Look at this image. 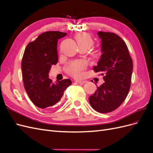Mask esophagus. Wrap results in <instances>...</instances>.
Instances as JSON below:
<instances>
[{"label":"esophagus","instance_id":"esophagus-1","mask_svg":"<svg viewBox=\"0 0 153 153\" xmlns=\"http://www.w3.org/2000/svg\"><path fill=\"white\" fill-rule=\"evenodd\" d=\"M76 82L78 83V84L80 85H83L84 84H85V83H86L87 81L86 80H76Z\"/></svg>","mask_w":153,"mask_h":153}]
</instances>
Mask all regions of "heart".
<instances>
[{
	"label": "heart",
	"instance_id": "obj_1",
	"mask_svg": "<svg viewBox=\"0 0 153 153\" xmlns=\"http://www.w3.org/2000/svg\"><path fill=\"white\" fill-rule=\"evenodd\" d=\"M75 38L78 47L89 50L94 45V40L92 37L86 32H80L75 35ZM92 57L94 59H99L100 54L96 52L92 53ZM86 64L83 61H75L70 63L67 67V71L69 75L74 77H80L82 75V71L85 68Z\"/></svg>",
	"mask_w": 153,
	"mask_h": 153
}]
</instances>
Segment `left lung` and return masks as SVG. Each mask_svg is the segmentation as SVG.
Wrapping results in <instances>:
<instances>
[{
    "label": "left lung",
    "mask_w": 153,
    "mask_h": 153,
    "mask_svg": "<svg viewBox=\"0 0 153 153\" xmlns=\"http://www.w3.org/2000/svg\"><path fill=\"white\" fill-rule=\"evenodd\" d=\"M98 36L101 39V55L93 70L103 73L105 82L97 87L89 100L97 112L108 113L117 108L126 98L131 85L133 62L121 37L101 31Z\"/></svg>",
    "instance_id": "left-lung-1"
}]
</instances>
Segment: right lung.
<instances>
[{"mask_svg": "<svg viewBox=\"0 0 153 153\" xmlns=\"http://www.w3.org/2000/svg\"><path fill=\"white\" fill-rule=\"evenodd\" d=\"M66 34L59 31L44 32L25 49L22 61L24 87L32 103L39 108H45L58 103L71 84L69 79L53 84L48 77L51 67L58 62V39Z\"/></svg>", "mask_w": 153, "mask_h": 153, "instance_id": "add662e5", "label": "right lung"}]
</instances>
